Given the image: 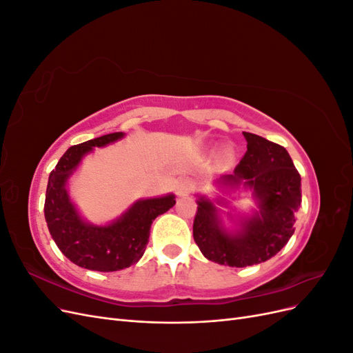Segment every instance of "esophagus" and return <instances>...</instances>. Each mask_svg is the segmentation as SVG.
I'll return each instance as SVG.
<instances>
[{
  "instance_id": "34e87169",
  "label": "esophagus",
  "mask_w": 353,
  "mask_h": 353,
  "mask_svg": "<svg viewBox=\"0 0 353 353\" xmlns=\"http://www.w3.org/2000/svg\"><path fill=\"white\" fill-rule=\"evenodd\" d=\"M175 190H176V193L179 194V196H187V194H191L193 193V190H194V184L191 183L190 179H181L179 183L175 185Z\"/></svg>"
}]
</instances>
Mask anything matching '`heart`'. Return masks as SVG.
<instances>
[{
    "label": "heart",
    "instance_id": "b5f03b06",
    "mask_svg": "<svg viewBox=\"0 0 353 353\" xmlns=\"http://www.w3.org/2000/svg\"><path fill=\"white\" fill-rule=\"evenodd\" d=\"M227 156H228V157H230V154H227Z\"/></svg>",
    "mask_w": 353,
    "mask_h": 353
}]
</instances>
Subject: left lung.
Listing matches in <instances>:
<instances>
[{
    "mask_svg": "<svg viewBox=\"0 0 353 353\" xmlns=\"http://www.w3.org/2000/svg\"><path fill=\"white\" fill-rule=\"evenodd\" d=\"M243 134L248 152L234 174L222 176L221 183L253 188L261 216L250 219L240 234L230 236L219 227L215 206L200 199L193 222L200 252L212 262L236 268L268 261L284 248L294 232V216L302 201L301 175L285 148L256 134Z\"/></svg>",
    "mask_w": 353,
    "mask_h": 353,
    "instance_id": "left-lung-1",
    "label": "left lung"
}]
</instances>
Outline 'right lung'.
I'll return each mask as SVG.
<instances>
[{"mask_svg": "<svg viewBox=\"0 0 353 353\" xmlns=\"http://www.w3.org/2000/svg\"><path fill=\"white\" fill-rule=\"evenodd\" d=\"M121 137L122 132H113L72 145L51 170L46 194V221L60 252L78 266L100 272L119 271L140 261L153 221L175 205L172 194L140 200L108 227H92L79 218L65 188L69 175L92 147L113 143Z\"/></svg>", "mask_w": 353, "mask_h": 353, "instance_id": "obj_1", "label": "right lung"}]
</instances>
